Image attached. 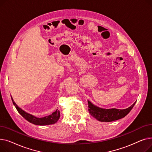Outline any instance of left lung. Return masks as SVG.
Wrapping results in <instances>:
<instances>
[{
    "label": "left lung",
    "instance_id": "1",
    "mask_svg": "<svg viewBox=\"0 0 152 152\" xmlns=\"http://www.w3.org/2000/svg\"><path fill=\"white\" fill-rule=\"evenodd\" d=\"M88 110L89 113L97 120L102 122H111L118 120L125 117L132 109L135 104V101L133 104L126 109H105L98 107L88 100Z\"/></svg>",
    "mask_w": 152,
    "mask_h": 152
}]
</instances>
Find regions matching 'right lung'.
<instances>
[{"label": "right lung", "mask_w": 152, "mask_h": 152, "mask_svg": "<svg viewBox=\"0 0 152 152\" xmlns=\"http://www.w3.org/2000/svg\"><path fill=\"white\" fill-rule=\"evenodd\" d=\"M12 100L13 102V105H15V108H17L18 113L24 118L26 119V120L31 123H33L36 125H40V126H45V125H49V124H53L55 123H57L60 118V111L58 110V109L56 110L55 111L52 113L51 115L47 116L43 118H37L33 115H30L25 111L21 110L20 108L18 107V105L16 104L15 102L13 101V99H12V97L11 96Z\"/></svg>", "instance_id": "right-lung-1"}]
</instances>
